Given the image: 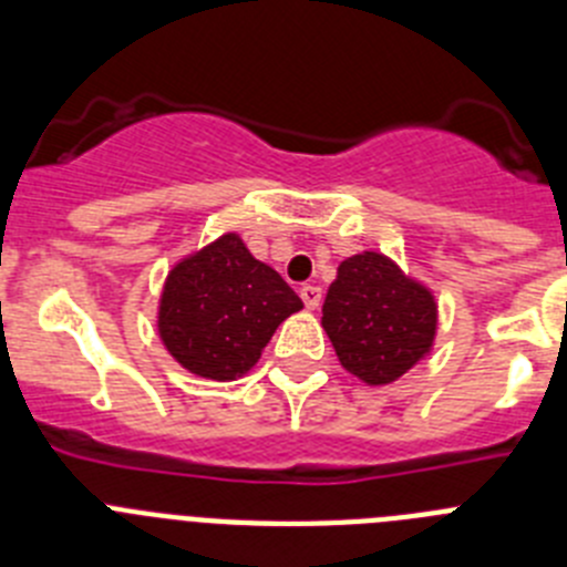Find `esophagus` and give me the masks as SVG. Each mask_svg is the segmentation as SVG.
<instances>
[{
	"instance_id": "esophagus-1",
	"label": "esophagus",
	"mask_w": 567,
	"mask_h": 567,
	"mask_svg": "<svg viewBox=\"0 0 567 567\" xmlns=\"http://www.w3.org/2000/svg\"><path fill=\"white\" fill-rule=\"evenodd\" d=\"M300 298H303V303H307V309H318L320 307V287H312V284H307V287H300Z\"/></svg>"
}]
</instances>
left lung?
Listing matches in <instances>:
<instances>
[{"instance_id": "obj_1", "label": "left lung", "mask_w": 567, "mask_h": 567, "mask_svg": "<svg viewBox=\"0 0 567 567\" xmlns=\"http://www.w3.org/2000/svg\"><path fill=\"white\" fill-rule=\"evenodd\" d=\"M340 365L369 385L403 378L437 332L434 295L380 252L346 258L320 318Z\"/></svg>"}]
</instances>
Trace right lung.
<instances>
[{"label": "right lung", "instance_id": "right-lung-1", "mask_svg": "<svg viewBox=\"0 0 567 567\" xmlns=\"http://www.w3.org/2000/svg\"><path fill=\"white\" fill-rule=\"evenodd\" d=\"M298 309L303 303L287 280L227 233L167 275L158 334L198 378L235 380L258 363L275 329Z\"/></svg>", "mask_w": 567, "mask_h": 567}]
</instances>
